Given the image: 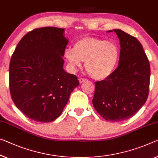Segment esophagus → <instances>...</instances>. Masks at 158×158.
<instances>
[{
	"label": "esophagus",
	"mask_w": 158,
	"mask_h": 158,
	"mask_svg": "<svg viewBox=\"0 0 158 158\" xmlns=\"http://www.w3.org/2000/svg\"><path fill=\"white\" fill-rule=\"evenodd\" d=\"M85 81H87V79H85V78H82V77H80L79 78L80 83H82V82H84Z\"/></svg>",
	"instance_id": "34e87169"
}]
</instances>
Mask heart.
Segmentation results:
<instances>
[{"mask_svg":"<svg viewBox=\"0 0 158 158\" xmlns=\"http://www.w3.org/2000/svg\"><path fill=\"white\" fill-rule=\"evenodd\" d=\"M64 56L73 70L85 68L93 79L102 80L112 73L119 56V49L115 43L96 37H84L77 40L73 48H68Z\"/></svg>","mask_w":158,"mask_h":158,"instance_id":"obj_1","label":"heart"}]
</instances>
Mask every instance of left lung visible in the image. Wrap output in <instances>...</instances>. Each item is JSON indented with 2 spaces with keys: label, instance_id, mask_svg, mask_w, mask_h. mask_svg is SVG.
Segmentation results:
<instances>
[{
  "label": "left lung",
  "instance_id": "obj_1",
  "mask_svg": "<svg viewBox=\"0 0 158 158\" xmlns=\"http://www.w3.org/2000/svg\"><path fill=\"white\" fill-rule=\"evenodd\" d=\"M114 31L120 40L118 67L105 80L94 82L93 104L104 119L121 121L132 117L146 102L150 67L136 38L122 30Z\"/></svg>",
  "mask_w": 158,
  "mask_h": 158
}]
</instances>
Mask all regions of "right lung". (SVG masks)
I'll return each instance as SVG.
<instances>
[{
    "label": "right lung",
    "mask_w": 158,
    "mask_h": 158,
    "mask_svg": "<svg viewBox=\"0 0 158 158\" xmlns=\"http://www.w3.org/2000/svg\"><path fill=\"white\" fill-rule=\"evenodd\" d=\"M64 30L37 28L21 39L12 55L9 87L12 99L24 114L39 122H51L61 114L77 77L63 69L69 41Z\"/></svg>",
    "instance_id": "obj_1"
}]
</instances>
